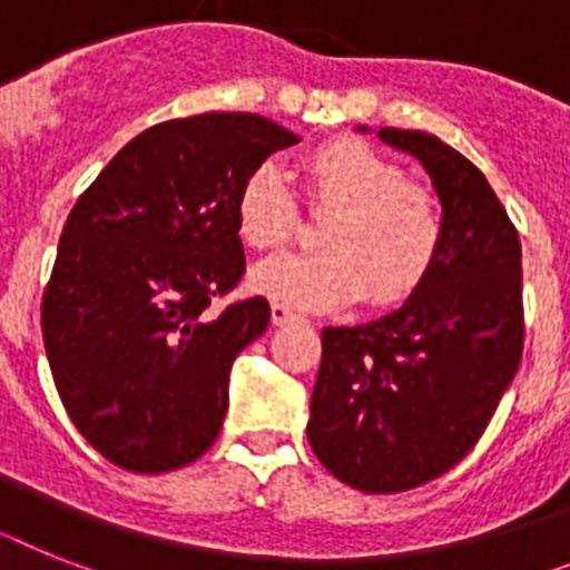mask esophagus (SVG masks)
Instances as JSON below:
<instances>
[{
	"instance_id": "34e87169",
	"label": "esophagus",
	"mask_w": 570,
	"mask_h": 570,
	"mask_svg": "<svg viewBox=\"0 0 570 570\" xmlns=\"http://www.w3.org/2000/svg\"><path fill=\"white\" fill-rule=\"evenodd\" d=\"M301 315L295 313L293 307H286V304H272V324H277V327H281V324H289V322H298Z\"/></svg>"
}]
</instances>
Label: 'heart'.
<instances>
[{
    "instance_id": "obj_1",
    "label": "heart",
    "mask_w": 570,
    "mask_h": 570,
    "mask_svg": "<svg viewBox=\"0 0 570 570\" xmlns=\"http://www.w3.org/2000/svg\"><path fill=\"white\" fill-rule=\"evenodd\" d=\"M307 203L330 214L318 252L277 255L252 272L257 293L293 307H342L365 298L389 307L411 298L434 272L446 243L438 194L409 179L405 167L362 138L342 136L301 161ZM298 203L281 167L261 165L237 194V232L252 248L293 240Z\"/></svg>"
}]
</instances>
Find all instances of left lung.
Here are the masks:
<instances>
[{"label":"left lung","instance_id":"1","mask_svg":"<svg viewBox=\"0 0 570 570\" xmlns=\"http://www.w3.org/2000/svg\"><path fill=\"white\" fill-rule=\"evenodd\" d=\"M380 138L423 161L446 243L405 307L324 327L307 438L342 484L389 495L475 449L521 365L524 304L519 232L484 174L429 132L382 127Z\"/></svg>","mask_w":570,"mask_h":570}]
</instances>
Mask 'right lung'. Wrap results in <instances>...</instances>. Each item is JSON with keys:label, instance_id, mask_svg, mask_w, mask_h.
Instances as JSON below:
<instances>
[{"label": "right lung", "instance_id": "1", "mask_svg": "<svg viewBox=\"0 0 570 570\" xmlns=\"http://www.w3.org/2000/svg\"><path fill=\"white\" fill-rule=\"evenodd\" d=\"M298 136L252 112L156 124L115 153L66 219L42 293V342L66 414L121 470L205 455L228 371L269 324L263 295L217 307L246 275L237 194Z\"/></svg>", "mask_w": 570, "mask_h": 570}]
</instances>
